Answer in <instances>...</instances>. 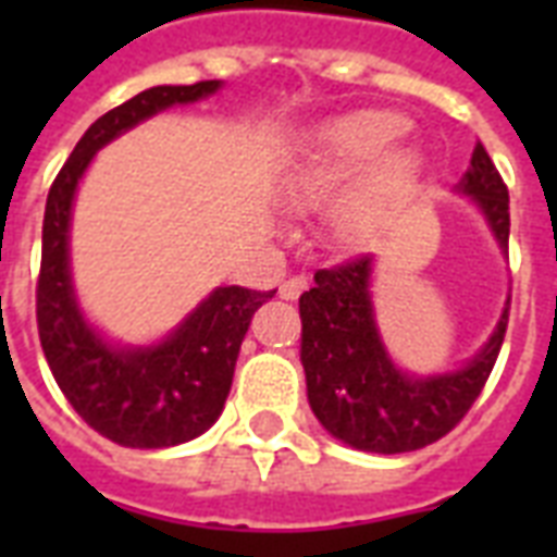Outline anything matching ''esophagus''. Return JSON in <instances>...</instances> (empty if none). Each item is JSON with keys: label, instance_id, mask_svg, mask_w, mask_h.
Instances as JSON below:
<instances>
[{"label": "esophagus", "instance_id": "esophagus-1", "mask_svg": "<svg viewBox=\"0 0 557 557\" xmlns=\"http://www.w3.org/2000/svg\"><path fill=\"white\" fill-rule=\"evenodd\" d=\"M306 286H309V280L304 277V274H295V277H288L283 286H280V297L283 300H297V297L304 295Z\"/></svg>", "mask_w": 557, "mask_h": 557}]
</instances>
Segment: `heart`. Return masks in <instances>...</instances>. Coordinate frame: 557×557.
<instances>
[{
    "mask_svg": "<svg viewBox=\"0 0 557 557\" xmlns=\"http://www.w3.org/2000/svg\"><path fill=\"white\" fill-rule=\"evenodd\" d=\"M407 126L393 109H361L323 124L288 178V201L318 208L344 189L330 210L332 236L344 245L370 239L419 178L416 152L389 150Z\"/></svg>",
    "mask_w": 557,
    "mask_h": 557,
    "instance_id": "heart-1",
    "label": "heart"
}]
</instances>
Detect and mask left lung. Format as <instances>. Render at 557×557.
Returning <instances> with one entry per match:
<instances>
[{
  "label": "left lung",
  "instance_id": "left-lung-1",
  "mask_svg": "<svg viewBox=\"0 0 557 557\" xmlns=\"http://www.w3.org/2000/svg\"><path fill=\"white\" fill-rule=\"evenodd\" d=\"M459 190L474 196L503 251H509V187L480 141ZM372 257L314 271V286L300 295L309 405L321 424L358 450L407 454L442 440L462 422L483 393L500 356L509 304L480 356L462 370L416 379L389 361L370 300Z\"/></svg>",
  "mask_w": 557,
  "mask_h": 557
}]
</instances>
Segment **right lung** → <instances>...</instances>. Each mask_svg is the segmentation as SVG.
Masks as SVG:
<instances>
[{"instance_id": "right-lung-1", "label": "right lung", "mask_w": 557, "mask_h": 557, "mask_svg": "<svg viewBox=\"0 0 557 557\" xmlns=\"http://www.w3.org/2000/svg\"><path fill=\"white\" fill-rule=\"evenodd\" d=\"M219 81L152 86L109 109L86 129L48 190L42 262L37 280V330L57 387L83 422L124 448H170L196 440L216 422L231 393L239 347L253 312L274 292L216 288L168 341L156 347H109L83 321L69 274V219L83 170L95 152L161 109L193 103Z\"/></svg>"}]
</instances>
